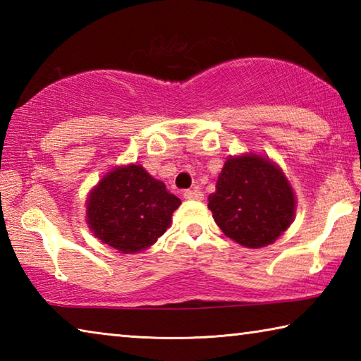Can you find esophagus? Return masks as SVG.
I'll use <instances>...</instances> for the list:
<instances>
[{"label": "esophagus", "instance_id": "1", "mask_svg": "<svg viewBox=\"0 0 361 361\" xmlns=\"http://www.w3.org/2000/svg\"><path fill=\"white\" fill-rule=\"evenodd\" d=\"M183 195H185V199H188V200H202L204 199V194L200 191H195V189H186V191L183 192Z\"/></svg>", "mask_w": 361, "mask_h": 361}]
</instances>
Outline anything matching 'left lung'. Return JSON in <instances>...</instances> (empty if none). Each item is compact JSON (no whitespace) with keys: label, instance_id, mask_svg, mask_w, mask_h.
I'll list each match as a JSON object with an SVG mask.
<instances>
[{"label":"left lung","instance_id":"8db88e82","mask_svg":"<svg viewBox=\"0 0 361 361\" xmlns=\"http://www.w3.org/2000/svg\"><path fill=\"white\" fill-rule=\"evenodd\" d=\"M209 209L224 235L242 247L261 248L290 228L296 199L277 164L248 152L224 162Z\"/></svg>","mask_w":361,"mask_h":361}]
</instances>
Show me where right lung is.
<instances>
[{"label":"right lung","mask_w":361,"mask_h":361,"mask_svg":"<svg viewBox=\"0 0 361 361\" xmlns=\"http://www.w3.org/2000/svg\"><path fill=\"white\" fill-rule=\"evenodd\" d=\"M87 224L97 239L119 253L149 248L169 229L181 200L142 166L114 167L87 197Z\"/></svg>","instance_id":"obj_1"}]
</instances>
